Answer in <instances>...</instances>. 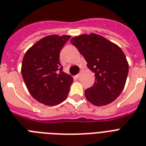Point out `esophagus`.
Instances as JSON below:
<instances>
[{"label": "esophagus", "instance_id": "obj_1", "mask_svg": "<svg viewBox=\"0 0 146 146\" xmlns=\"http://www.w3.org/2000/svg\"><path fill=\"white\" fill-rule=\"evenodd\" d=\"M80 75H81V73H79V74H77V75H76V77L79 78L80 76Z\"/></svg>", "mask_w": 146, "mask_h": 146}]
</instances>
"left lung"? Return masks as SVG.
<instances>
[{"label": "left lung", "instance_id": "8db88e82", "mask_svg": "<svg viewBox=\"0 0 146 146\" xmlns=\"http://www.w3.org/2000/svg\"><path fill=\"white\" fill-rule=\"evenodd\" d=\"M70 42L84 57L87 66L95 73L93 86L85 91L86 99L96 106L113 102L124 88L129 71L123 50L94 33L73 38Z\"/></svg>", "mask_w": 146, "mask_h": 146}]
</instances>
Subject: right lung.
Listing matches in <instances>:
<instances>
[{
    "instance_id": "obj_1",
    "label": "right lung",
    "mask_w": 146,
    "mask_h": 146,
    "mask_svg": "<svg viewBox=\"0 0 146 146\" xmlns=\"http://www.w3.org/2000/svg\"><path fill=\"white\" fill-rule=\"evenodd\" d=\"M70 38L46 36L24 55L21 70L24 82L32 96L42 104L56 105L68 96L73 79L63 72L60 52Z\"/></svg>"
}]
</instances>
